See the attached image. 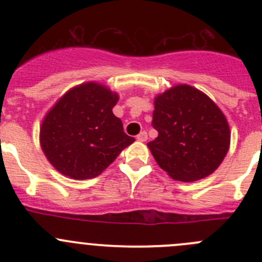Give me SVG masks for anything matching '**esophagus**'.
<instances>
[{
  "label": "esophagus",
  "instance_id": "34e87169",
  "mask_svg": "<svg viewBox=\"0 0 262 262\" xmlns=\"http://www.w3.org/2000/svg\"><path fill=\"white\" fill-rule=\"evenodd\" d=\"M147 138H148V136H147V132L146 130L141 132V133H139L138 136H137V139H138L139 142H146Z\"/></svg>",
  "mask_w": 262,
  "mask_h": 262
}]
</instances>
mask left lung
I'll return each mask as SVG.
<instances>
[{
	"label": "left lung",
	"mask_w": 262,
	"mask_h": 262,
	"mask_svg": "<svg viewBox=\"0 0 262 262\" xmlns=\"http://www.w3.org/2000/svg\"><path fill=\"white\" fill-rule=\"evenodd\" d=\"M152 126L158 137L147 146L173 180L207 178L229 149L226 115L208 95L190 84H176L155 97Z\"/></svg>",
	"instance_id": "8db88e82"
}]
</instances>
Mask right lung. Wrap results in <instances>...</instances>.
Returning a JSON list of instances; mask_svg holds the SVG:
<instances>
[{
  "label": "right lung",
  "instance_id": "obj_1",
  "mask_svg": "<svg viewBox=\"0 0 262 262\" xmlns=\"http://www.w3.org/2000/svg\"><path fill=\"white\" fill-rule=\"evenodd\" d=\"M119 95L99 82L68 90L44 116L39 141L50 165L75 180L99 176L136 139L113 114Z\"/></svg>",
  "mask_w": 262,
  "mask_h": 262
}]
</instances>
